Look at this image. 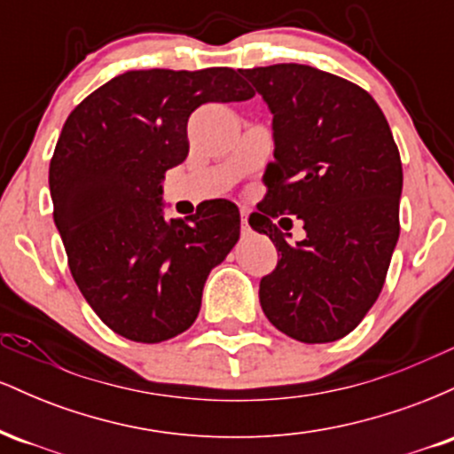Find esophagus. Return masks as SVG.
Segmentation results:
<instances>
[{
    "instance_id": "1",
    "label": "esophagus",
    "mask_w": 454,
    "mask_h": 454,
    "mask_svg": "<svg viewBox=\"0 0 454 454\" xmlns=\"http://www.w3.org/2000/svg\"><path fill=\"white\" fill-rule=\"evenodd\" d=\"M241 232L249 234V223H247V209H241Z\"/></svg>"
}]
</instances>
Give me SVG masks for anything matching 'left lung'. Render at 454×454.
<instances>
[{
  "label": "left lung",
  "mask_w": 454,
  "mask_h": 454,
  "mask_svg": "<svg viewBox=\"0 0 454 454\" xmlns=\"http://www.w3.org/2000/svg\"><path fill=\"white\" fill-rule=\"evenodd\" d=\"M239 72L273 114L269 192L249 215L279 252L260 305L296 341L341 340L376 303L399 239L403 170L393 132L346 78L301 64ZM281 212L304 222L303 242L288 244L274 226Z\"/></svg>",
  "instance_id": "8db88e82"
}]
</instances>
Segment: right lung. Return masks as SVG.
<instances>
[{"instance_id":"obj_1","label":"right lung","mask_w":454,"mask_h":454,"mask_svg":"<svg viewBox=\"0 0 454 454\" xmlns=\"http://www.w3.org/2000/svg\"><path fill=\"white\" fill-rule=\"evenodd\" d=\"M231 67L128 70L66 119L51 160L55 226L91 309L117 335L158 343L194 325L211 269L239 241L231 200L164 217V175L187 158V119L207 102H243Z\"/></svg>"}]
</instances>
